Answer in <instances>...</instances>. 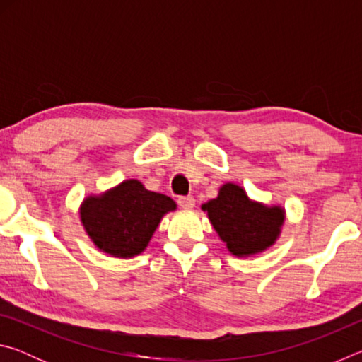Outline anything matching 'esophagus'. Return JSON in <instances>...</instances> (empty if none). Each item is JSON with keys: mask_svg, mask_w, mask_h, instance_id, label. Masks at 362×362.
Listing matches in <instances>:
<instances>
[{"mask_svg": "<svg viewBox=\"0 0 362 362\" xmlns=\"http://www.w3.org/2000/svg\"><path fill=\"white\" fill-rule=\"evenodd\" d=\"M177 203H179V206L182 207V209H193L194 207V198L193 196H180L179 199H177Z\"/></svg>", "mask_w": 362, "mask_h": 362, "instance_id": "1", "label": "esophagus"}]
</instances>
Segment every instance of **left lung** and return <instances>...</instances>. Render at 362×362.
<instances>
[{
  "instance_id": "1",
  "label": "left lung",
  "mask_w": 362,
  "mask_h": 362,
  "mask_svg": "<svg viewBox=\"0 0 362 362\" xmlns=\"http://www.w3.org/2000/svg\"><path fill=\"white\" fill-rule=\"evenodd\" d=\"M207 212L214 230L228 249L240 259L259 255L279 240L286 222L281 204H265L250 199L246 189L233 182L218 188L217 198L201 206Z\"/></svg>"
}]
</instances>
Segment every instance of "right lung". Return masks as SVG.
I'll list each match as a JSON object with an SVG mask.
<instances>
[{"label": "right lung", "mask_w": 362, "mask_h": 362, "mask_svg": "<svg viewBox=\"0 0 362 362\" xmlns=\"http://www.w3.org/2000/svg\"><path fill=\"white\" fill-rule=\"evenodd\" d=\"M175 209L169 196L127 179L86 196L79 204V220L97 249L116 259H132L148 246L163 217Z\"/></svg>", "instance_id": "add662e5"}]
</instances>
